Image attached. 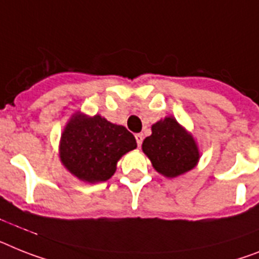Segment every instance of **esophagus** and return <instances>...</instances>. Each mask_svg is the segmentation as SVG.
<instances>
[{
	"label": "esophagus",
	"instance_id": "obj_1",
	"mask_svg": "<svg viewBox=\"0 0 259 259\" xmlns=\"http://www.w3.org/2000/svg\"><path fill=\"white\" fill-rule=\"evenodd\" d=\"M136 141H137V145H138V147H141V145H142V141H143V136L142 134H136Z\"/></svg>",
	"mask_w": 259,
	"mask_h": 259
}]
</instances>
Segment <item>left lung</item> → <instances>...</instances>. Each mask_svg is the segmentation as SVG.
<instances>
[{
  "instance_id": "left-lung-1",
  "label": "left lung",
  "mask_w": 259,
  "mask_h": 259,
  "mask_svg": "<svg viewBox=\"0 0 259 259\" xmlns=\"http://www.w3.org/2000/svg\"><path fill=\"white\" fill-rule=\"evenodd\" d=\"M142 150L156 172L166 178H177L193 170L201 156L192 133L172 116L153 123L151 136L143 140Z\"/></svg>"
}]
</instances>
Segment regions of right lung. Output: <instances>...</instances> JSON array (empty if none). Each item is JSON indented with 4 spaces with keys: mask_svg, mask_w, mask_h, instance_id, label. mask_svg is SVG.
<instances>
[{
    "mask_svg": "<svg viewBox=\"0 0 259 259\" xmlns=\"http://www.w3.org/2000/svg\"><path fill=\"white\" fill-rule=\"evenodd\" d=\"M137 147L134 136L125 126L109 122L100 114L75 112L62 132L59 158L69 174L84 183L106 182L118 162Z\"/></svg>",
    "mask_w": 259,
    "mask_h": 259,
    "instance_id": "add662e5",
    "label": "right lung"
}]
</instances>
